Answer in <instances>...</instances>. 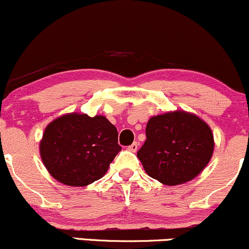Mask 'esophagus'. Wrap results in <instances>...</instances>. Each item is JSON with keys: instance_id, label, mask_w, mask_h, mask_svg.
<instances>
[{"instance_id": "obj_1", "label": "esophagus", "mask_w": 249, "mask_h": 249, "mask_svg": "<svg viewBox=\"0 0 249 249\" xmlns=\"http://www.w3.org/2000/svg\"><path fill=\"white\" fill-rule=\"evenodd\" d=\"M138 146H139V144H138V142H134L133 144H131L130 146H128L127 148H128V150L131 151V152H136V151L138 150Z\"/></svg>"}]
</instances>
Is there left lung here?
<instances>
[{"mask_svg": "<svg viewBox=\"0 0 249 249\" xmlns=\"http://www.w3.org/2000/svg\"><path fill=\"white\" fill-rule=\"evenodd\" d=\"M214 150L213 133L199 117L174 111L152 117L137 157L151 178L173 186L196 178Z\"/></svg>", "mask_w": 249, "mask_h": 249, "instance_id": "obj_1", "label": "left lung"}]
</instances>
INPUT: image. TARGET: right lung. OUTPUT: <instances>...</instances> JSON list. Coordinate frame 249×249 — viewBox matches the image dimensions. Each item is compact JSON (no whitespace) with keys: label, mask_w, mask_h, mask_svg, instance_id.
<instances>
[{"label":"right lung","mask_w":249,"mask_h":249,"mask_svg":"<svg viewBox=\"0 0 249 249\" xmlns=\"http://www.w3.org/2000/svg\"><path fill=\"white\" fill-rule=\"evenodd\" d=\"M121 150L115 125L104 116L82 113L51 122L39 145L47 170L68 186H87L101 179Z\"/></svg>","instance_id":"right-lung-1"}]
</instances>
